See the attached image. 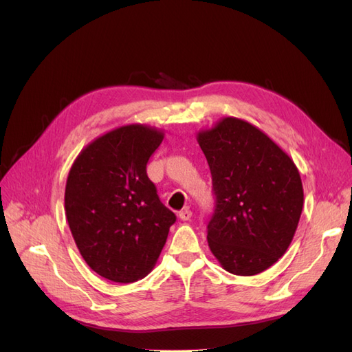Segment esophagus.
Returning a JSON list of instances; mask_svg holds the SVG:
<instances>
[{
	"label": "esophagus",
	"mask_w": 352,
	"mask_h": 352,
	"mask_svg": "<svg viewBox=\"0 0 352 352\" xmlns=\"http://www.w3.org/2000/svg\"><path fill=\"white\" fill-rule=\"evenodd\" d=\"M190 217H192V211H190L189 208H185V210H182V211L179 212V219H180V220L186 221V220H189Z\"/></svg>",
	"instance_id": "obj_1"
}]
</instances>
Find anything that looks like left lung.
Returning a JSON list of instances; mask_svg holds the SVG:
<instances>
[{
	"label": "left lung",
	"instance_id": "left-lung-1",
	"mask_svg": "<svg viewBox=\"0 0 352 352\" xmlns=\"http://www.w3.org/2000/svg\"><path fill=\"white\" fill-rule=\"evenodd\" d=\"M197 141L210 166L214 212L207 226L212 255L226 272L254 276L289 248L304 204L292 158L254 124L223 117Z\"/></svg>",
	"mask_w": 352,
	"mask_h": 352
}]
</instances>
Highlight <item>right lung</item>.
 Returning <instances> with one entry per match:
<instances>
[{"label":"right lung","mask_w":352,"mask_h":352,"mask_svg":"<svg viewBox=\"0 0 352 352\" xmlns=\"http://www.w3.org/2000/svg\"><path fill=\"white\" fill-rule=\"evenodd\" d=\"M163 138L146 124L120 126L88 144L72 164L65 192L69 228L83 260L109 280L144 279L176 221L146 176Z\"/></svg>","instance_id":"add662e5"}]
</instances>
